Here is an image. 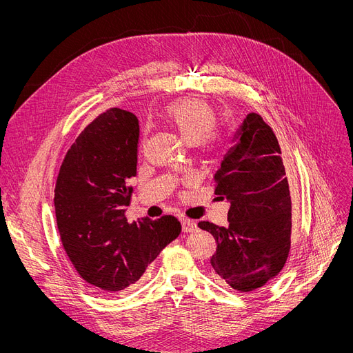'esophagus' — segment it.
Segmentation results:
<instances>
[{
	"instance_id": "34e87169",
	"label": "esophagus",
	"mask_w": 353,
	"mask_h": 353,
	"mask_svg": "<svg viewBox=\"0 0 353 353\" xmlns=\"http://www.w3.org/2000/svg\"><path fill=\"white\" fill-rule=\"evenodd\" d=\"M181 226H183V232H186V233H192V232L197 230L196 221L192 220V219H188V217H184L181 220Z\"/></svg>"
}]
</instances>
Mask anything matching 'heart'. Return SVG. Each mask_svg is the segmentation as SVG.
I'll list each match as a JSON object with an SVG mask.
<instances>
[{
	"label": "heart",
	"mask_w": 353,
	"mask_h": 353,
	"mask_svg": "<svg viewBox=\"0 0 353 353\" xmlns=\"http://www.w3.org/2000/svg\"><path fill=\"white\" fill-rule=\"evenodd\" d=\"M163 116L184 140L201 147L203 150L216 152L225 143V136L213 128L216 124L214 110L205 100H176L164 107Z\"/></svg>",
	"instance_id": "obj_1"
}]
</instances>
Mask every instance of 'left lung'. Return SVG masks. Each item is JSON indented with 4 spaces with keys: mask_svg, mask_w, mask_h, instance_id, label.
I'll list each match as a JSON object with an SVG mask.
<instances>
[{
    "mask_svg": "<svg viewBox=\"0 0 353 353\" xmlns=\"http://www.w3.org/2000/svg\"><path fill=\"white\" fill-rule=\"evenodd\" d=\"M214 174L217 199H228L229 226L199 221L217 248L210 263L221 285L252 292L283 269L292 234L290 174L273 130L250 113Z\"/></svg>",
    "mask_w": 353,
    "mask_h": 353,
    "instance_id": "8db88e82",
    "label": "left lung"
}]
</instances>
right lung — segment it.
Segmentation results:
<instances>
[{
	"label": "right lung",
	"mask_w": 353,
	"mask_h": 353,
	"mask_svg": "<svg viewBox=\"0 0 353 353\" xmlns=\"http://www.w3.org/2000/svg\"><path fill=\"white\" fill-rule=\"evenodd\" d=\"M139 120L108 108L68 148L54 189L55 219L74 269L92 288L116 293L136 283L159 253L180 234L164 214L130 221L124 216L137 173Z\"/></svg>",
	"instance_id": "1"
}]
</instances>
